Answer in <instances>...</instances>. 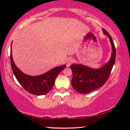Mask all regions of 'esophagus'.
I'll use <instances>...</instances> for the list:
<instances>
[{
  "instance_id": "1",
  "label": "esophagus",
  "mask_w": 130,
  "mask_h": 130,
  "mask_svg": "<svg viewBox=\"0 0 130 130\" xmlns=\"http://www.w3.org/2000/svg\"><path fill=\"white\" fill-rule=\"evenodd\" d=\"M73 61V60L72 59V58H69L67 60V62H66V66L67 67H69L72 64V63Z\"/></svg>"
}]
</instances>
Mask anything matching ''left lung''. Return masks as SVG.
<instances>
[{"mask_svg":"<svg viewBox=\"0 0 130 130\" xmlns=\"http://www.w3.org/2000/svg\"><path fill=\"white\" fill-rule=\"evenodd\" d=\"M102 31L109 38L112 45L111 59L104 66L94 69L82 64L70 66L73 73L72 85L74 89L82 94H86L102 86L111 74L116 57V50L113 40L109 34L103 28Z\"/></svg>","mask_w":130,"mask_h":130,"instance_id":"left-lung-1","label":"left lung"}]
</instances>
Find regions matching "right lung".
I'll return each instance as SVG.
<instances>
[{
  "label": "right lung",
  "instance_id": "obj_1",
  "mask_svg": "<svg viewBox=\"0 0 130 130\" xmlns=\"http://www.w3.org/2000/svg\"><path fill=\"white\" fill-rule=\"evenodd\" d=\"M10 63L12 71L16 79L25 90L35 95H43L47 93L54 86L57 76L66 65L56 67L45 73L36 76L24 74L17 67L14 63L10 50Z\"/></svg>",
  "mask_w": 130,
  "mask_h": 130
}]
</instances>
